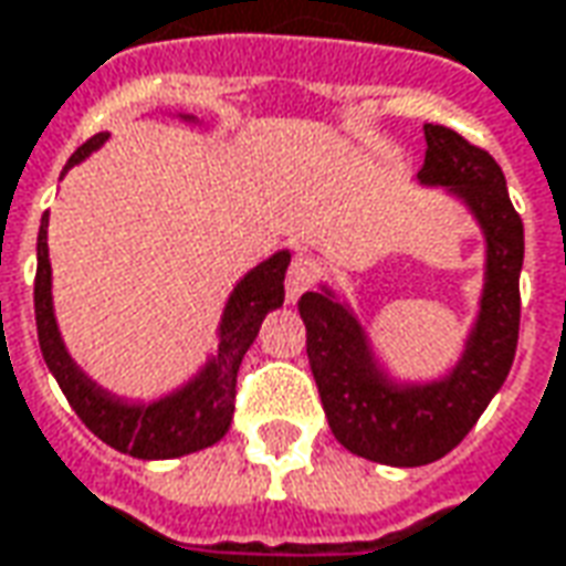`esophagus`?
Here are the masks:
<instances>
[{
	"instance_id": "obj_1",
	"label": "esophagus",
	"mask_w": 566,
	"mask_h": 566,
	"mask_svg": "<svg viewBox=\"0 0 566 566\" xmlns=\"http://www.w3.org/2000/svg\"><path fill=\"white\" fill-rule=\"evenodd\" d=\"M315 284V263L306 260V256H294L291 270H287V279H284V296L287 303H296L300 296L310 291Z\"/></svg>"
}]
</instances>
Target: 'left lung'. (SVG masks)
<instances>
[{
    "label": "left lung",
    "instance_id": "8db88e82",
    "mask_svg": "<svg viewBox=\"0 0 566 566\" xmlns=\"http://www.w3.org/2000/svg\"><path fill=\"white\" fill-rule=\"evenodd\" d=\"M426 161L417 184L465 208L484 239V282L460 355L429 379L398 377L367 324L334 284L300 300L306 355L331 432L355 457L413 469L460 444L503 389L515 361L524 266V223L512 208L503 168L444 125H422Z\"/></svg>",
    "mask_w": 566,
    "mask_h": 566
}]
</instances>
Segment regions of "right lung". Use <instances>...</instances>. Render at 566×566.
Here are the masks:
<instances>
[{"label": "right lung", "mask_w": 566, "mask_h": 566, "mask_svg": "<svg viewBox=\"0 0 566 566\" xmlns=\"http://www.w3.org/2000/svg\"><path fill=\"white\" fill-rule=\"evenodd\" d=\"M174 118L187 125H201L199 116L177 113ZM109 140L101 132L82 144L70 156L63 174L85 161ZM61 174V177H63ZM291 263V251L282 248L254 270H248L229 291L227 306L217 324V349L208 352L199 370L180 386L159 398H125L109 392L85 367L70 355L61 337V324L54 315L51 296V256H49V211L42 214L39 242H35V327H39V349L49 365L51 377L57 379L61 392L73 405L78 420L88 426L104 444L137 460H177L196 450L217 444L229 432L232 410H235V377L244 352L260 334V324L272 310L284 303V272Z\"/></svg>", "instance_id": "1"}]
</instances>
